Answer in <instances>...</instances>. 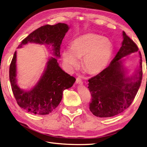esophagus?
Masks as SVG:
<instances>
[{"label":"esophagus","instance_id":"1","mask_svg":"<svg viewBox=\"0 0 147 147\" xmlns=\"http://www.w3.org/2000/svg\"><path fill=\"white\" fill-rule=\"evenodd\" d=\"M76 84H78V85H82L83 84V80L81 77H78L76 80Z\"/></svg>","mask_w":147,"mask_h":147}]
</instances>
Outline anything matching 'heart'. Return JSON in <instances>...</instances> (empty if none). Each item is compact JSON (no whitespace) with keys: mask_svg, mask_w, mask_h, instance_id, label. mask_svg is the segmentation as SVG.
Segmentation results:
<instances>
[{"mask_svg":"<svg viewBox=\"0 0 147 147\" xmlns=\"http://www.w3.org/2000/svg\"><path fill=\"white\" fill-rule=\"evenodd\" d=\"M112 53L113 45L110 40L96 34L88 33L74 40L71 49L64 50L62 57L71 69L78 66V58H83L84 69L90 74H98L107 66Z\"/></svg>","mask_w":147,"mask_h":147,"instance_id":"heart-1","label":"heart"}]
</instances>
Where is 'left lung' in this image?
I'll return each mask as SVG.
<instances>
[{"mask_svg":"<svg viewBox=\"0 0 147 147\" xmlns=\"http://www.w3.org/2000/svg\"><path fill=\"white\" fill-rule=\"evenodd\" d=\"M122 46L109 66L97 75L88 80V88L92 95L89 109L96 117H109L121 113L131 104L142 80V55L137 73L126 77L120 60L138 51L136 43L123 32Z\"/></svg>","mask_w":147,"mask_h":147,"instance_id":"obj_1","label":"left lung"}]
</instances>
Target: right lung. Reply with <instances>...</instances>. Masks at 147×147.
Masks as SVG:
<instances>
[{"instance_id":"obj_1","label":"right lung","mask_w":147,"mask_h":147,"mask_svg":"<svg viewBox=\"0 0 147 147\" xmlns=\"http://www.w3.org/2000/svg\"><path fill=\"white\" fill-rule=\"evenodd\" d=\"M68 30L69 26L65 23L47 24L31 33L22 40L18 48L28 43L52 45L54 55L60 57L61 45ZM9 80L18 105L30 113L38 115L49 114L54 111L60 104L64 90L71 88L76 81L75 78L60 67L57 59L51 57L36 85L28 91L22 90L16 82V51L9 67Z\"/></svg>"}]
</instances>
